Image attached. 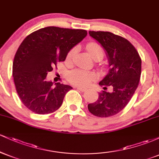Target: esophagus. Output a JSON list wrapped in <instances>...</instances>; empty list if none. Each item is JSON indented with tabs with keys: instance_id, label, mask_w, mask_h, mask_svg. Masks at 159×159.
I'll return each instance as SVG.
<instances>
[{
	"instance_id": "obj_1",
	"label": "esophagus",
	"mask_w": 159,
	"mask_h": 159,
	"mask_svg": "<svg viewBox=\"0 0 159 159\" xmlns=\"http://www.w3.org/2000/svg\"><path fill=\"white\" fill-rule=\"evenodd\" d=\"M76 88H77L78 90L81 91V92H86V91L87 90L86 88H83V87H76Z\"/></svg>"
}]
</instances>
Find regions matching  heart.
Listing matches in <instances>:
<instances>
[{"instance_id":"heart-1","label":"heart","mask_w":159,"mask_h":159,"mask_svg":"<svg viewBox=\"0 0 159 159\" xmlns=\"http://www.w3.org/2000/svg\"><path fill=\"white\" fill-rule=\"evenodd\" d=\"M87 48L93 59H95L98 56L103 57L104 50L102 47L99 44H98V43H89L87 45ZM75 48H73L69 51L66 57L68 61H72V58L74 57L75 54ZM96 75L93 72H88V71L81 69H75V70L71 71V72H69L68 75H67L68 81L71 84L75 86H79V87H87V86L90 85L96 79Z\"/></svg>"}]
</instances>
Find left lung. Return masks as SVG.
I'll return each instance as SVG.
<instances>
[{
	"mask_svg": "<svg viewBox=\"0 0 159 159\" xmlns=\"http://www.w3.org/2000/svg\"><path fill=\"white\" fill-rule=\"evenodd\" d=\"M106 51L109 72L99 82L104 90L97 101L88 105V110L98 117H109L120 113L129 102L139 84L141 58L129 40L107 31H89Z\"/></svg>",
	"mask_w": 159,
	"mask_h": 159,
	"instance_id": "1",
	"label": "left lung"
}]
</instances>
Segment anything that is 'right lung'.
<instances>
[{
    "label": "right lung",
    "instance_id": "obj_1",
    "mask_svg": "<svg viewBox=\"0 0 159 159\" xmlns=\"http://www.w3.org/2000/svg\"><path fill=\"white\" fill-rule=\"evenodd\" d=\"M85 30L46 27L31 33L19 45L12 64V76L20 99L38 114L54 112L72 87L45 80L58 62L87 36Z\"/></svg>",
    "mask_w": 159,
    "mask_h": 159
}]
</instances>
